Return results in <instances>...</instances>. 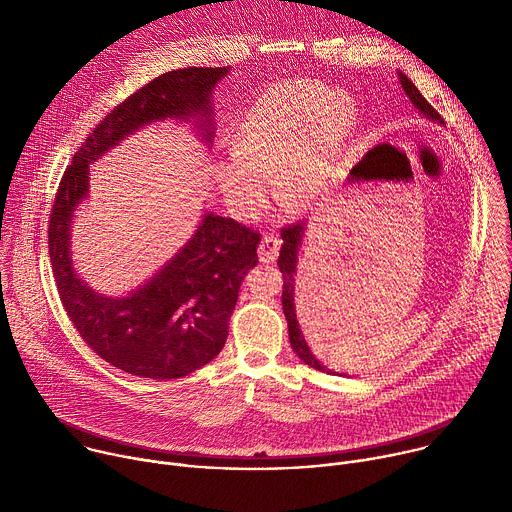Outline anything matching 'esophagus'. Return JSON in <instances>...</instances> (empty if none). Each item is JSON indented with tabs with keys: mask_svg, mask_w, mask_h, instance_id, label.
<instances>
[{
	"mask_svg": "<svg viewBox=\"0 0 512 512\" xmlns=\"http://www.w3.org/2000/svg\"><path fill=\"white\" fill-rule=\"evenodd\" d=\"M279 247H281V241L273 235H265L259 243V259L263 263H273L279 255Z\"/></svg>",
	"mask_w": 512,
	"mask_h": 512,
	"instance_id": "obj_1",
	"label": "esophagus"
}]
</instances>
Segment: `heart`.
Here are the masks:
<instances>
[{
    "label": "heart",
    "mask_w": 512,
    "mask_h": 512,
    "mask_svg": "<svg viewBox=\"0 0 512 512\" xmlns=\"http://www.w3.org/2000/svg\"><path fill=\"white\" fill-rule=\"evenodd\" d=\"M354 129L352 101L318 83L269 87L231 135V160L216 162L214 182L243 218L255 216L273 178L279 204H312L338 176Z\"/></svg>",
    "instance_id": "1"
}]
</instances>
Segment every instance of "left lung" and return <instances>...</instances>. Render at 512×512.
<instances>
[{
  "mask_svg": "<svg viewBox=\"0 0 512 512\" xmlns=\"http://www.w3.org/2000/svg\"><path fill=\"white\" fill-rule=\"evenodd\" d=\"M397 77H399L401 89H403V93L407 95L409 103H411L425 119H431V121H435V123H444V121H442V115L437 113V111L427 103V99L419 93V89L411 83V79H407V75H403V72L399 70ZM304 231H306V223H296V225L281 229L283 245H281L279 259H277L279 271L283 273L281 304H283V314H285V320H287V332H289L291 348H294V352H296L306 364H310L312 369L322 371V373H332L330 369L324 367V364H322V362L314 356V352L310 350V346H308V342H306V338H304V332H302V328H300L298 314H296V300H294V298H296V277H298V253H300V247H302ZM336 375H338V373H336Z\"/></svg>",
  "mask_w": 512,
  "mask_h": 512,
  "instance_id": "obj_1",
  "label": "left lung"
}]
</instances>
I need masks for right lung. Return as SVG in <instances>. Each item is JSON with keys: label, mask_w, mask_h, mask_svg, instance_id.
<instances>
[{"label": "right lung", "mask_w": 512, "mask_h": 512, "mask_svg": "<svg viewBox=\"0 0 512 512\" xmlns=\"http://www.w3.org/2000/svg\"><path fill=\"white\" fill-rule=\"evenodd\" d=\"M231 72L180 68L160 75L117 105L85 139L66 168L48 227V253L60 302L83 340L113 367L143 379H180L223 350L239 287L257 265L259 233L206 212L194 235L127 296H105L72 263V223L89 198V172L123 139L160 121H192L214 137L212 91Z\"/></svg>", "instance_id": "1"}]
</instances>
